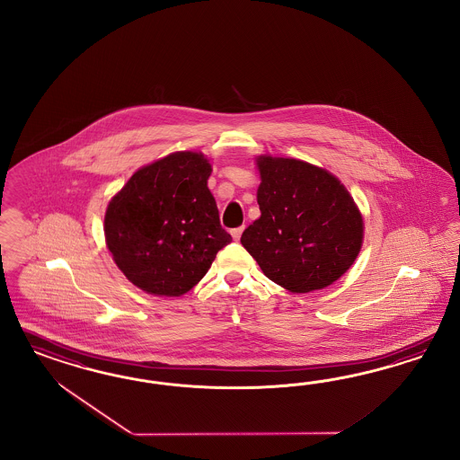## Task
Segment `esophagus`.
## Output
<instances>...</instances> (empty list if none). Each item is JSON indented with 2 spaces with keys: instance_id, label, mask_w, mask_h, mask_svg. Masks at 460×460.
Returning a JSON list of instances; mask_svg holds the SVG:
<instances>
[{
  "instance_id": "34e87169",
  "label": "esophagus",
  "mask_w": 460,
  "mask_h": 460,
  "mask_svg": "<svg viewBox=\"0 0 460 460\" xmlns=\"http://www.w3.org/2000/svg\"><path fill=\"white\" fill-rule=\"evenodd\" d=\"M243 231H244V227H243V226H241V227H236V229H233V231H231L233 239H234V241H239V237L243 234Z\"/></svg>"
}]
</instances>
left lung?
Listing matches in <instances>:
<instances>
[{
	"label": "left lung",
	"mask_w": 460,
	"mask_h": 460,
	"mask_svg": "<svg viewBox=\"0 0 460 460\" xmlns=\"http://www.w3.org/2000/svg\"><path fill=\"white\" fill-rule=\"evenodd\" d=\"M256 192L261 210L243 233L268 279L292 293L327 288L356 261L364 219L346 185L304 160L258 155Z\"/></svg>",
	"instance_id": "obj_1"
}]
</instances>
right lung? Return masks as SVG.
Returning <instances> with one entry per match:
<instances>
[{"label": "right lung", "instance_id": "obj_1", "mask_svg": "<svg viewBox=\"0 0 460 460\" xmlns=\"http://www.w3.org/2000/svg\"><path fill=\"white\" fill-rule=\"evenodd\" d=\"M210 173L202 152H173L138 168L112 195L104 214L106 246L139 290L181 296L231 243L208 187Z\"/></svg>", "mask_w": 460, "mask_h": 460}]
</instances>
